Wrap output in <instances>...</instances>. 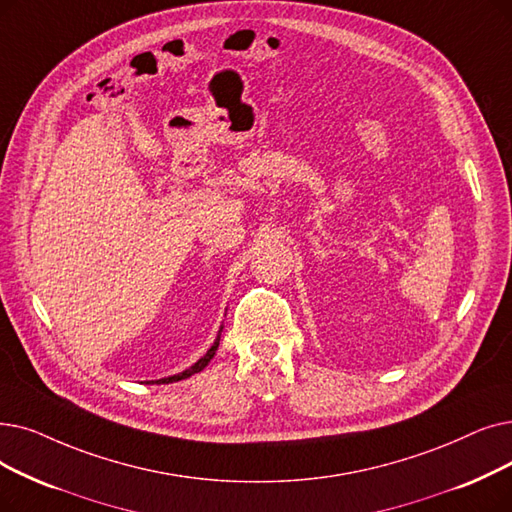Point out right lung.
Instances as JSON below:
<instances>
[{
    "instance_id": "1",
    "label": "right lung",
    "mask_w": 512,
    "mask_h": 512,
    "mask_svg": "<svg viewBox=\"0 0 512 512\" xmlns=\"http://www.w3.org/2000/svg\"><path fill=\"white\" fill-rule=\"evenodd\" d=\"M217 345H219V337H217V341L213 343V347L203 355L201 360H198L192 368H188V370H184V372H180V374H175V376H169V379H161V381H157V383H173V381H182V379H188V376H192L194 372H201L209 362H211V358L215 355V351H217Z\"/></svg>"
}]
</instances>
